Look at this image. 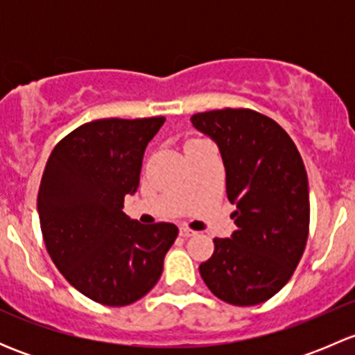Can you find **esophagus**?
I'll use <instances>...</instances> for the list:
<instances>
[{"label": "esophagus", "instance_id": "34e87169", "mask_svg": "<svg viewBox=\"0 0 355 355\" xmlns=\"http://www.w3.org/2000/svg\"><path fill=\"white\" fill-rule=\"evenodd\" d=\"M180 235L182 237L189 239V237H194V235H198V232L191 230V228H187V227H180Z\"/></svg>", "mask_w": 355, "mask_h": 355}]
</instances>
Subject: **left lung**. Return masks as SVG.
<instances>
[{
  "instance_id": "left-lung-1",
  "label": "left lung",
  "mask_w": 355,
  "mask_h": 355,
  "mask_svg": "<svg viewBox=\"0 0 355 355\" xmlns=\"http://www.w3.org/2000/svg\"><path fill=\"white\" fill-rule=\"evenodd\" d=\"M220 149L237 230L214 239L200 263L207 288L234 306L271 299L290 280L309 234V187L287 132L252 110H214L191 118Z\"/></svg>"
}]
</instances>
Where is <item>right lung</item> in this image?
<instances>
[{"mask_svg":"<svg viewBox=\"0 0 355 355\" xmlns=\"http://www.w3.org/2000/svg\"><path fill=\"white\" fill-rule=\"evenodd\" d=\"M164 116L84 123L53 149L37 196L46 249L68 284L105 306H128L159 280L178 228L123 213Z\"/></svg>","mask_w":355,"mask_h":355,"instance_id":"1","label":"right lung"}]
</instances>
